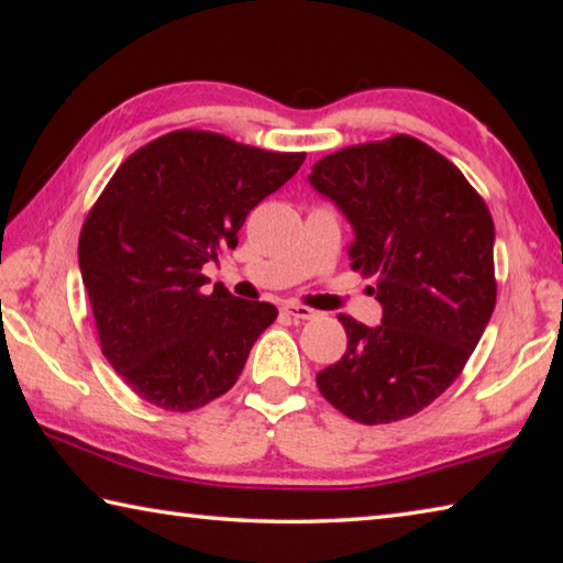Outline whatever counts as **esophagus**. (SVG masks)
Returning <instances> with one entry per match:
<instances>
[{"label": "esophagus", "instance_id": "34e87169", "mask_svg": "<svg viewBox=\"0 0 563 563\" xmlns=\"http://www.w3.org/2000/svg\"><path fill=\"white\" fill-rule=\"evenodd\" d=\"M283 316H285V318H292V320H310V318H316V310H310L308 305L285 302V305H283Z\"/></svg>", "mask_w": 563, "mask_h": 563}]
</instances>
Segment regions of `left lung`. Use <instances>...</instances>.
Wrapping results in <instances>:
<instances>
[{
    "label": "left lung",
    "mask_w": 563,
    "mask_h": 563,
    "mask_svg": "<svg viewBox=\"0 0 563 563\" xmlns=\"http://www.w3.org/2000/svg\"><path fill=\"white\" fill-rule=\"evenodd\" d=\"M310 184L347 216L350 265L377 275L383 305L377 328L338 316L347 350L316 377L320 393L362 424L422 412L462 375L497 305L489 208L407 133L320 158Z\"/></svg>",
    "instance_id": "obj_1"
}]
</instances>
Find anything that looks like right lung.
<instances>
[{"instance_id":"add662e5","label":"right lung","mask_w":563,"mask_h":563,"mask_svg":"<svg viewBox=\"0 0 563 563\" xmlns=\"http://www.w3.org/2000/svg\"><path fill=\"white\" fill-rule=\"evenodd\" d=\"M201 129L164 133L123 161L91 206L79 268L99 345L133 393L194 412L241 377L253 342L278 318L201 273L235 247L245 216L302 166Z\"/></svg>"}]
</instances>
